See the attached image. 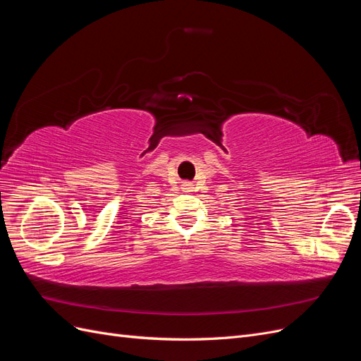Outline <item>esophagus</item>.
Here are the masks:
<instances>
[{"mask_svg":"<svg viewBox=\"0 0 361 361\" xmlns=\"http://www.w3.org/2000/svg\"><path fill=\"white\" fill-rule=\"evenodd\" d=\"M182 190H183L185 192H191V191L194 190L192 183H191V182H183V183H182Z\"/></svg>","mask_w":361,"mask_h":361,"instance_id":"34e87169","label":"esophagus"}]
</instances>
